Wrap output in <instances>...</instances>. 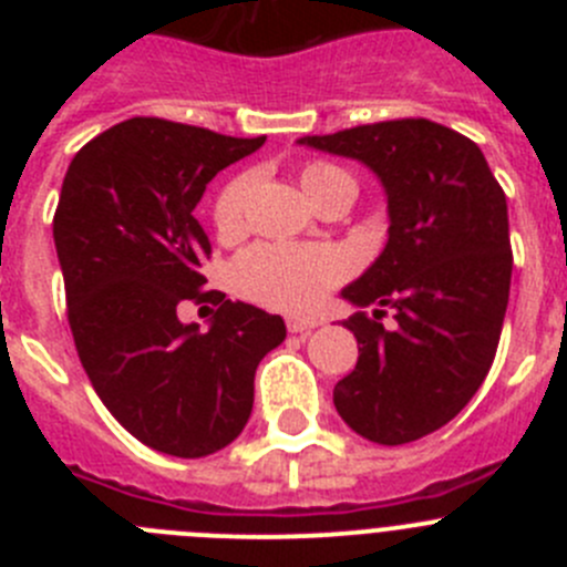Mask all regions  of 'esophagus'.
Segmentation results:
<instances>
[{
    "label": "esophagus",
    "mask_w": 567,
    "mask_h": 567,
    "mask_svg": "<svg viewBox=\"0 0 567 567\" xmlns=\"http://www.w3.org/2000/svg\"><path fill=\"white\" fill-rule=\"evenodd\" d=\"M315 327H320L318 318H287V329L292 334H303V332H312Z\"/></svg>",
    "instance_id": "34e87169"
}]
</instances>
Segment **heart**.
I'll use <instances>...</instances> for the list:
<instances>
[{"label": "heart", "instance_id": "heart-1", "mask_svg": "<svg viewBox=\"0 0 567 567\" xmlns=\"http://www.w3.org/2000/svg\"><path fill=\"white\" fill-rule=\"evenodd\" d=\"M300 187L315 202H327L340 187H354L346 169L329 162H309L300 169ZM249 178L238 175L221 187L213 204V224L221 240H235L247 229ZM346 275V264L329 247H298V244H255L235 260L233 278L240 295L278 309L307 312L327 298Z\"/></svg>", "mask_w": 567, "mask_h": 567}]
</instances>
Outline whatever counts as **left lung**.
I'll use <instances>...</instances> for the list:
<instances>
[{
    "mask_svg": "<svg viewBox=\"0 0 567 567\" xmlns=\"http://www.w3.org/2000/svg\"><path fill=\"white\" fill-rule=\"evenodd\" d=\"M300 144L358 158L389 195V244L343 289L360 307L343 323L358 363L334 385V409L372 443H412L463 412L497 354L514 267L505 193L477 144L429 118Z\"/></svg>",
    "mask_w": 567,
    "mask_h": 567,
    "instance_id": "left-lung-1",
    "label": "left lung"
}]
</instances>
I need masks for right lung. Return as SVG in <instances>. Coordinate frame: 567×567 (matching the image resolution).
<instances>
[{
    "mask_svg": "<svg viewBox=\"0 0 567 567\" xmlns=\"http://www.w3.org/2000/svg\"><path fill=\"white\" fill-rule=\"evenodd\" d=\"M264 142L135 115L64 175L53 240L73 343L107 412L155 452L193 460L233 443L255 369L287 338L278 315L202 289L213 247L193 215L215 173ZM187 299L219 307L207 333L177 320Z\"/></svg>",
    "mask_w": 567,
    "mask_h": 567,
    "instance_id": "1",
    "label": "right lung"
}]
</instances>
